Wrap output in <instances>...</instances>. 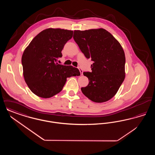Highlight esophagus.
Wrapping results in <instances>:
<instances>
[{
    "label": "esophagus",
    "instance_id": "obj_1",
    "mask_svg": "<svg viewBox=\"0 0 155 155\" xmlns=\"http://www.w3.org/2000/svg\"><path fill=\"white\" fill-rule=\"evenodd\" d=\"M79 70H80V72L81 75H83V71L81 70V68H79Z\"/></svg>",
    "mask_w": 155,
    "mask_h": 155
}]
</instances>
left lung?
I'll use <instances>...</instances> for the list:
<instances>
[{"instance_id": "obj_1", "label": "left lung", "mask_w": 155, "mask_h": 155, "mask_svg": "<svg viewBox=\"0 0 155 155\" xmlns=\"http://www.w3.org/2000/svg\"><path fill=\"white\" fill-rule=\"evenodd\" d=\"M73 38L85 56L94 61L92 71L83 73L89 84L81 88L82 92L96 103L109 101L125 78V53L121 45L103 28L75 30Z\"/></svg>"}]
</instances>
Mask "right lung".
Returning a JSON list of instances; mask_svg holds the SVG:
<instances>
[{
  "mask_svg": "<svg viewBox=\"0 0 155 155\" xmlns=\"http://www.w3.org/2000/svg\"><path fill=\"white\" fill-rule=\"evenodd\" d=\"M73 31L47 28L31 41L22 54L23 75L30 90L37 96L49 98L59 93L67 78L80 75L78 68L58 63Z\"/></svg>",
  "mask_w": 155,
  "mask_h": 155,
  "instance_id": "1",
  "label": "right lung"
}]
</instances>
